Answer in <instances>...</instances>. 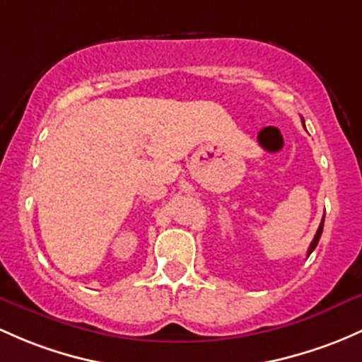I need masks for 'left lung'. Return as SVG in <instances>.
I'll return each mask as SVG.
<instances>
[{"mask_svg": "<svg viewBox=\"0 0 362 362\" xmlns=\"http://www.w3.org/2000/svg\"><path fill=\"white\" fill-rule=\"evenodd\" d=\"M322 226H325V218L321 220V226H319V229H317V232H315L314 239H312V243H310V246H309V251H307V257H309V255L312 253V251L315 250V246H317L319 238H321V234H322Z\"/></svg>", "mask_w": 362, "mask_h": 362, "instance_id": "1", "label": "left lung"}]
</instances>
